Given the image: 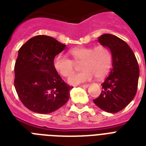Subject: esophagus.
Instances as JSON below:
<instances>
[{
  "label": "esophagus",
  "instance_id": "esophagus-1",
  "mask_svg": "<svg viewBox=\"0 0 146 146\" xmlns=\"http://www.w3.org/2000/svg\"><path fill=\"white\" fill-rule=\"evenodd\" d=\"M80 87H82V88H87V87L89 86V85L88 84H85V85H80Z\"/></svg>",
  "mask_w": 146,
  "mask_h": 146
}]
</instances>
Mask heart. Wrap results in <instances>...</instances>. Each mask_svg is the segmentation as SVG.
I'll return each mask as SVG.
<instances>
[{
	"label": "heart",
	"mask_w": 146,
	"mask_h": 146,
	"mask_svg": "<svg viewBox=\"0 0 146 146\" xmlns=\"http://www.w3.org/2000/svg\"><path fill=\"white\" fill-rule=\"evenodd\" d=\"M73 60L58 54L53 60V66L60 75L67 77L73 73L76 64H80L82 71L75 73L68 78L71 85H78L88 82L94 77L102 79L108 73L112 64V54L106 46L76 47L69 50Z\"/></svg>",
	"instance_id": "1"
}]
</instances>
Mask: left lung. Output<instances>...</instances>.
I'll return each mask as SVG.
<instances>
[{"label": "left lung", "mask_w": 146, "mask_h": 146, "mask_svg": "<svg viewBox=\"0 0 146 146\" xmlns=\"http://www.w3.org/2000/svg\"><path fill=\"white\" fill-rule=\"evenodd\" d=\"M98 42L111 50L113 68L102 84L100 96L93 102L103 111L117 113L136 96L139 76L138 62L132 49L120 38L104 34L98 38Z\"/></svg>", "instance_id": "8db88e82"}]
</instances>
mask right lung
I'll return each mask as SVG.
<instances>
[{
	"label": "right lung",
	"mask_w": 146,
	"mask_h": 146,
	"mask_svg": "<svg viewBox=\"0 0 146 146\" xmlns=\"http://www.w3.org/2000/svg\"><path fill=\"white\" fill-rule=\"evenodd\" d=\"M66 45L47 35H36L19 48L15 64L14 86L29 110L49 113L65 104L73 87L55 70L53 60Z\"/></svg>",
	"instance_id": "obj_1"
}]
</instances>
